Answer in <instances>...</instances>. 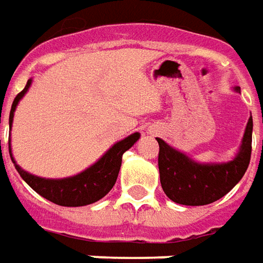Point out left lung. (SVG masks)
<instances>
[{"label":"left lung","instance_id":"8db88e82","mask_svg":"<svg viewBox=\"0 0 263 263\" xmlns=\"http://www.w3.org/2000/svg\"><path fill=\"white\" fill-rule=\"evenodd\" d=\"M234 90L240 93V87H234ZM252 130L253 120L250 116L237 155L221 164H199L157 137L159 178L165 195L173 202L187 206L208 205L226 196L241 180L249 167Z\"/></svg>","mask_w":263,"mask_h":263}]
</instances>
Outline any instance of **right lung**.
Returning <instances> with one entry per match:
<instances>
[{"label":"right lung","instance_id":"add662e5","mask_svg":"<svg viewBox=\"0 0 263 263\" xmlns=\"http://www.w3.org/2000/svg\"><path fill=\"white\" fill-rule=\"evenodd\" d=\"M30 85H32V79L27 80L25 89L15 96L13 101L11 111H10V121H8L10 128L13 124L15 106L18 104V101L25 96L26 92L29 90ZM139 137H140V133H133V135L127 136L126 139L112 145L106 151L105 155H102V158H99L93 165L86 168L80 174L67 177V178H58V180L33 176V174L25 171L23 168H20V165H17V162L13 158V154H11L10 139H8V151H10L11 161L14 162V167L18 171L20 177L35 190L36 193H39L42 197H45L49 202L57 203L60 206H85V205L98 202L112 189V186L116 184L118 173H120L123 154L136 143Z\"/></svg>","mask_w":263,"mask_h":263}]
</instances>
